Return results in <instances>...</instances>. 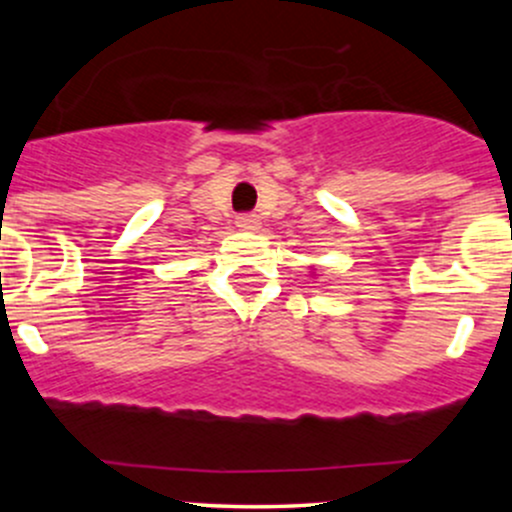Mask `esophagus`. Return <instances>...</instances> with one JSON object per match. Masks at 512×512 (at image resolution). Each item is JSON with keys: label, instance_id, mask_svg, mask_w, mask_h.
<instances>
[{"label": "esophagus", "instance_id": "obj_1", "mask_svg": "<svg viewBox=\"0 0 512 512\" xmlns=\"http://www.w3.org/2000/svg\"><path fill=\"white\" fill-rule=\"evenodd\" d=\"M235 225L240 227V230H257V227H260V218H257L255 213H242L237 215Z\"/></svg>", "mask_w": 512, "mask_h": 512}]
</instances>
